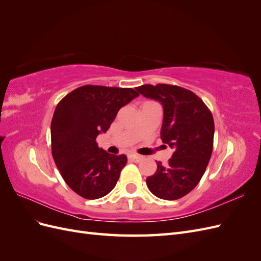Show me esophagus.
Returning <instances> with one entry per match:
<instances>
[{
    "label": "esophagus",
    "mask_w": 261,
    "mask_h": 261,
    "mask_svg": "<svg viewBox=\"0 0 261 261\" xmlns=\"http://www.w3.org/2000/svg\"><path fill=\"white\" fill-rule=\"evenodd\" d=\"M127 158H128V160L139 162L140 160H143L144 156L143 155H139V154H135V153H129V154H127Z\"/></svg>",
    "instance_id": "obj_1"
}]
</instances>
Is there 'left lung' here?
I'll return each mask as SVG.
<instances>
[{"label":"left lung","mask_w":261,"mask_h":261,"mask_svg":"<svg viewBox=\"0 0 261 261\" xmlns=\"http://www.w3.org/2000/svg\"><path fill=\"white\" fill-rule=\"evenodd\" d=\"M136 90L163 108L161 139L173 149L167 165L156 162V171L146 179L158 198H181L199 183L212 153L215 122L207 106L192 91L178 86L144 85Z\"/></svg>","instance_id":"left-lung-1"}]
</instances>
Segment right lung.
Instances as JSON below:
<instances>
[{
  "mask_svg": "<svg viewBox=\"0 0 261 261\" xmlns=\"http://www.w3.org/2000/svg\"><path fill=\"white\" fill-rule=\"evenodd\" d=\"M138 96L132 88L87 85L69 92L55 108L53 159L66 184L84 198H101L116 185L127 156L108 153L96 139L110 128L118 110Z\"/></svg>",
  "mask_w": 261,
  "mask_h": 261,
  "instance_id": "add662e5",
  "label": "right lung"
}]
</instances>
